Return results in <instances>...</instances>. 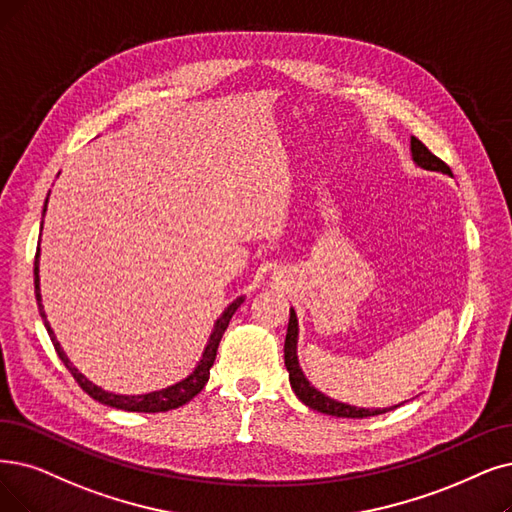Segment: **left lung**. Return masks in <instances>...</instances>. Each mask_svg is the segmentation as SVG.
<instances>
[{
    "label": "left lung",
    "instance_id": "left-lung-1",
    "mask_svg": "<svg viewBox=\"0 0 512 512\" xmlns=\"http://www.w3.org/2000/svg\"><path fill=\"white\" fill-rule=\"evenodd\" d=\"M412 155H414V161L418 163V166L452 176V168H449L443 159H439L437 155L428 151V147L416 136H412ZM296 340H298V321H296V313L290 311L288 334H285V346H283L285 367H288V372H290V384L294 388L296 397L304 405H309L311 410H317L321 414L338 416V418H370V416L386 414V412L395 410V407H399V405H395V407H384V410H363V407H351L346 403H340V401L325 397L323 393L317 391L315 386L309 384V380L304 378L300 365H298V357H296Z\"/></svg>",
    "mask_w": 512,
    "mask_h": 512
}]
</instances>
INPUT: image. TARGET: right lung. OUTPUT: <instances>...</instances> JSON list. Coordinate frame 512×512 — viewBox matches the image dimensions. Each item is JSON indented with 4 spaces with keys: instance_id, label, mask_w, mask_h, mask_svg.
Here are the masks:
<instances>
[{
    "instance_id": "add662e5",
    "label": "right lung",
    "mask_w": 512,
    "mask_h": 512,
    "mask_svg": "<svg viewBox=\"0 0 512 512\" xmlns=\"http://www.w3.org/2000/svg\"><path fill=\"white\" fill-rule=\"evenodd\" d=\"M46 203H48V199H46ZM44 212H46V208H44ZM37 258H39V248H37V254H35V269H33V273H35V298H37V306H39V315H42V319H44V325H46V330H48V334H50V340H52V344H54V349H56L60 361L65 363V367L71 372V376L75 378V382H77L81 388H84V391H86L92 399H96V401H100V403H105V405H111V407H117V410L155 414V412H170V410H176V407L189 403L197 393L203 391V386L208 384L210 367L214 365L216 351H218V344H220V340H222V334H224V330H227V327H229V321H231V317L235 315V311L239 309V304L243 302V298H237L233 304H229L227 311H224L222 317L216 321V327H214V332H212V336H210V342H208V346H206V353H203V357H201V361H199V365H197V370H195L189 378H185V380L174 384V386L161 388V391L149 393V395H134V397L113 395V393L102 391V388H98L96 384H92L86 376H81V374L77 372V367L67 359L65 351L60 349V344H58L54 332L50 330V323H48V319H46L44 306H42V294H39V267H37Z\"/></svg>"
}]
</instances>
